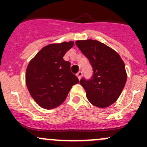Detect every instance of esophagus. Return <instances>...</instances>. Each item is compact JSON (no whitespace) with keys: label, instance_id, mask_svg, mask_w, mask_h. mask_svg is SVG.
Returning a JSON list of instances; mask_svg holds the SVG:
<instances>
[{"label":"esophagus","instance_id":"34e87169","mask_svg":"<svg viewBox=\"0 0 147 147\" xmlns=\"http://www.w3.org/2000/svg\"><path fill=\"white\" fill-rule=\"evenodd\" d=\"M82 71H79V72L77 73V76H78V79H79V80L81 79V78H82Z\"/></svg>","mask_w":147,"mask_h":147}]
</instances>
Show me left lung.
<instances>
[{"label": "left lung", "mask_w": 147, "mask_h": 147, "mask_svg": "<svg viewBox=\"0 0 147 147\" xmlns=\"http://www.w3.org/2000/svg\"><path fill=\"white\" fill-rule=\"evenodd\" d=\"M75 44L93 68L92 77L80 82L87 100L97 107L110 106L119 98L127 82L124 62L116 51L97 40H78Z\"/></svg>", "instance_id": "left-lung-1"}]
</instances>
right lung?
Listing matches in <instances>:
<instances>
[{
  "label": "right lung",
  "mask_w": 147,
  "mask_h": 147,
  "mask_svg": "<svg viewBox=\"0 0 147 147\" xmlns=\"http://www.w3.org/2000/svg\"><path fill=\"white\" fill-rule=\"evenodd\" d=\"M73 41L50 44L30 60L26 82L31 97L39 106L50 109L61 105L79 80L70 71V63L63 60Z\"/></svg>",
  "instance_id": "1"
}]
</instances>
